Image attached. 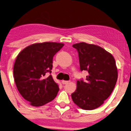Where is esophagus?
Returning <instances> with one entry per match:
<instances>
[{"instance_id":"esophagus-1","label":"esophagus","mask_w":131,"mask_h":131,"mask_svg":"<svg viewBox=\"0 0 131 131\" xmlns=\"http://www.w3.org/2000/svg\"><path fill=\"white\" fill-rule=\"evenodd\" d=\"M69 82V81H67V80H62V83L63 85H65V84H67Z\"/></svg>"}]
</instances>
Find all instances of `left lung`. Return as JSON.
<instances>
[{
    "mask_svg": "<svg viewBox=\"0 0 131 131\" xmlns=\"http://www.w3.org/2000/svg\"><path fill=\"white\" fill-rule=\"evenodd\" d=\"M72 46L79 53L81 71H87L86 81L77 82L71 94L75 105L85 110H93L103 104L113 91L118 72L112 55L100 46L81 42Z\"/></svg>",
    "mask_w": 131,
    "mask_h": 131,
    "instance_id": "8db88e82",
    "label": "left lung"
}]
</instances>
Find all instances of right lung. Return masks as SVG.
Returning a JSON list of instances; mask_svg holds the SVG:
<instances>
[{
	"mask_svg": "<svg viewBox=\"0 0 131 131\" xmlns=\"http://www.w3.org/2000/svg\"><path fill=\"white\" fill-rule=\"evenodd\" d=\"M64 46L57 42L37 43L24 48L16 57L13 68L14 81L21 95L33 106L53 100L59 91L51 73L52 59Z\"/></svg>",
	"mask_w": 131,
	"mask_h": 131,
	"instance_id": "obj_1",
	"label": "right lung"
}]
</instances>
